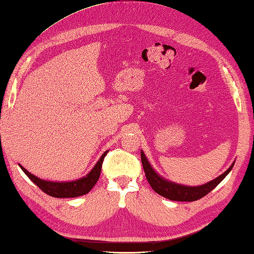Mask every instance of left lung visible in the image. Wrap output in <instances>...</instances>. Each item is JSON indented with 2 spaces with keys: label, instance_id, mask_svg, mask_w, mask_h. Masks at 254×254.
<instances>
[{
  "label": "left lung",
  "instance_id": "obj_1",
  "mask_svg": "<svg viewBox=\"0 0 254 254\" xmlns=\"http://www.w3.org/2000/svg\"><path fill=\"white\" fill-rule=\"evenodd\" d=\"M140 157H142V164L144 168L145 176L151 185L152 189L155 191L156 193L161 194L162 197L168 198L170 200L174 201H194L198 200L202 197H205L207 193H209L211 190L215 189L221 182L224 180L228 173L231 172L235 162H233L232 165L228 168L225 172L221 176L215 178L214 180L207 182L205 185L190 187V186H184L180 184H176V182L170 181L168 179L160 176L153 166L149 163L146 155L144 154L143 151H140Z\"/></svg>",
  "mask_w": 254,
  "mask_h": 254
}]
</instances>
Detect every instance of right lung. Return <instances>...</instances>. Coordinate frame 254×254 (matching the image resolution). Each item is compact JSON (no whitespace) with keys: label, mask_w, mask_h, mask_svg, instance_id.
<instances>
[{"label":"right lung","mask_w":254,"mask_h":254,"mask_svg":"<svg viewBox=\"0 0 254 254\" xmlns=\"http://www.w3.org/2000/svg\"><path fill=\"white\" fill-rule=\"evenodd\" d=\"M108 152L109 151H106L103 153L101 157H100L97 163H95V165L92 168V170H91L86 176L73 181L60 182L44 180V179H40L38 177H36L35 174L29 172L21 164H19V166L21 168L22 171L27 174V177L30 179L33 184L38 186L45 193L55 198H75L88 193L89 191L93 188L94 185L97 184L100 177V172H101L103 159H105Z\"/></svg>","instance_id":"1"}]
</instances>
